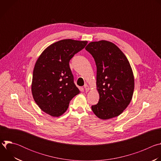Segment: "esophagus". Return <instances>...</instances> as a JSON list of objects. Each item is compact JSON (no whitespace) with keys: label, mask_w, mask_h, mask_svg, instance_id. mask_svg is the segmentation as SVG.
Returning a JSON list of instances; mask_svg holds the SVG:
<instances>
[{"label":"esophagus","mask_w":161,"mask_h":161,"mask_svg":"<svg viewBox=\"0 0 161 161\" xmlns=\"http://www.w3.org/2000/svg\"><path fill=\"white\" fill-rule=\"evenodd\" d=\"M84 88H85V91L86 92H88L90 88V87L86 85V84H85V85H84Z\"/></svg>","instance_id":"34e87169"}]
</instances>
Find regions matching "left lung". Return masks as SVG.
Masks as SVG:
<instances>
[{"instance_id":"8db88e82","label":"left lung","mask_w":161,"mask_h":161,"mask_svg":"<svg viewBox=\"0 0 161 161\" xmlns=\"http://www.w3.org/2000/svg\"><path fill=\"white\" fill-rule=\"evenodd\" d=\"M97 67V88L99 100L92 109L101 119L120 114L133 95L134 79L130 64L117 46L107 41L90 42L85 48Z\"/></svg>"}]
</instances>
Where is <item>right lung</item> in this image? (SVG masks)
<instances>
[{"label": "right lung", "mask_w": 161, "mask_h": 161, "mask_svg": "<svg viewBox=\"0 0 161 161\" xmlns=\"http://www.w3.org/2000/svg\"><path fill=\"white\" fill-rule=\"evenodd\" d=\"M86 44L87 41L73 39L59 41L49 46L35 64L32 96L38 106L51 116L62 115L71 99L80 93L69 61Z\"/></svg>", "instance_id": "right-lung-1"}]
</instances>
